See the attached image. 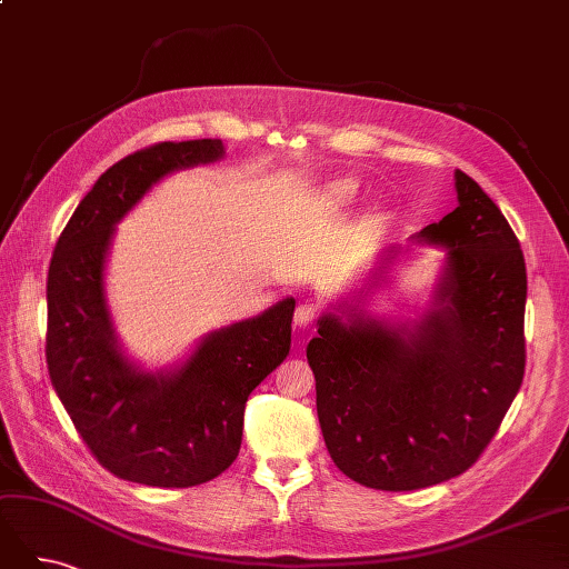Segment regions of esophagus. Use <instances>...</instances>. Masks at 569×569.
I'll return each mask as SVG.
<instances>
[{"label": "esophagus", "instance_id": "1", "mask_svg": "<svg viewBox=\"0 0 569 569\" xmlns=\"http://www.w3.org/2000/svg\"><path fill=\"white\" fill-rule=\"evenodd\" d=\"M320 313V306L313 301V299H306L297 306V313H295V322L299 330H311L316 318Z\"/></svg>", "mask_w": 569, "mask_h": 569}]
</instances>
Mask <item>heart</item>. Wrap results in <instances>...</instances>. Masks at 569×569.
<instances>
[{
  "mask_svg": "<svg viewBox=\"0 0 569 569\" xmlns=\"http://www.w3.org/2000/svg\"><path fill=\"white\" fill-rule=\"evenodd\" d=\"M353 192H356L353 182H335L330 189H327V201L335 206H341L353 197Z\"/></svg>",
  "mask_w": 569,
  "mask_h": 569,
  "instance_id": "obj_1",
  "label": "heart"
}]
</instances>
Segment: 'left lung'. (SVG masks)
<instances>
[{
    "instance_id": "1",
    "label": "left lung",
    "mask_w": 569,
    "mask_h": 569,
    "mask_svg": "<svg viewBox=\"0 0 569 569\" xmlns=\"http://www.w3.org/2000/svg\"><path fill=\"white\" fill-rule=\"evenodd\" d=\"M456 211L416 244L446 249L427 313L387 325L349 308L325 313L306 358L337 468L382 491L462 475L487 449L525 377L527 268L501 209L456 170ZM401 247L385 251L382 268Z\"/></svg>"
}]
</instances>
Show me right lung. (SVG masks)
I'll use <instances>...</instances> for the list:
<instances>
[{
	"label": "right lung",
	"mask_w": 569,
	"mask_h": 569,
	"mask_svg": "<svg viewBox=\"0 0 569 569\" xmlns=\"http://www.w3.org/2000/svg\"><path fill=\"white\" fill-rule=\"evenodd\" d=\"M220 140L161 142L101 176L68 220L47 274L49 380L92 456L120 479L197 487L242 446L249 393L289 353L295 299L209 332L182 366L147 372L120 351L104 297L116 222L168 173L222 159Z\"/></svg>",
	"instance_id": "1"
}]
</instances>
